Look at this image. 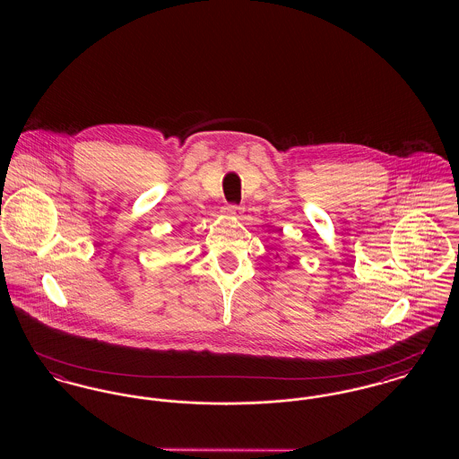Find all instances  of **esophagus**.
<instances>
[{"instance_id":"obj_1","label":"esophagus","mask_w":459,"mask_h":459,"mask_svg":"<svg viewBox=\"0 0 459 459\" xmlns=\"http://www.w3.org/2000/svg\"><path fill=\"white\" fill-rule=\"evenodd\" d=\"M239 206H236V204H229L227 208H225V213L227 215H230V217H236L238 213H239Z\"/></svg>"}]
</instances>
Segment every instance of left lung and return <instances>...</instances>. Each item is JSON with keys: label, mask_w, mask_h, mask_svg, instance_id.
<instances>
[{"label": "left lung", "mask_w": 459, "mask_h": 459, "mask_svg": "<svg viewBox=\"0 0 459 459\" xmlns=\"http://www.w3.org/2000/svg\"><path fill=\"white\" fill-rule=\"evenodd\" d=\"M287 268H289V266H287Z\"/></svg>", "instance_id": "left-lung-1"}]
</instances>
